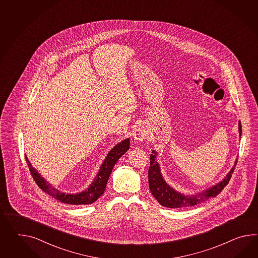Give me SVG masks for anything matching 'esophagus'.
Instances as JSON below:
<instances>
[{
    "mask_svg": "<svg viewBox=\"0 0 258 258\" xmlns=\"http://www.w3.org/2000/svg\"><path fill=\"white\" fill-rule=\"evenodd\" d=\"M132 136H133L132 137L133 141L135 143H141L148 136V132H147V130L145 128V126L143 125H140L137 128H135Z\"/></svg>",
    "mask_w": 258,
    "mask_h": 258,
    "instance_id": "obj_1",
    "label": "esophagus"
}]
</instances>
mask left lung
<instances>
[{
	"label": "left lung",
	"instance_id": "obj_1",
	"mask_svg": "<svg viewBox=\"0 0 258 258\" xmlns=\"http://www.w3.org/2000/svg\"><path fill=\"white\" fill-rule=\"evenodd\" d=\"M239 137L241 136V124L239 122ZM157 153L155 150H152L150 155V167L148 171V181H149V188L151 190L152 195L157 200L159 204L167 208H182L194 206L201 202L206 201L211 198H214L220 193L226 184L229 182L230 177L235 170V165L232 169L228 171L225 178L214 184L211 187L202 190L192 195H184L176 191L175 189L171 187L168 182L164 180L163 175L160 170V165L157 160Z\"/></svg>",
	"mask_w": 258,
	"mask_h": 258
}]
</instances>
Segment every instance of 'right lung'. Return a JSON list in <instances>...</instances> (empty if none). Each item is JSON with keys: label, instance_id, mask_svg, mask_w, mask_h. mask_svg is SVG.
Listing matches in <instances>:
<instances>
[{"label": "right lung", "instance_id": "1", "mask_svg": "<svg viewBox=\"0 0 258 258\" xmlns=\"http://www.w3.org/2000/svg\"><path fill=\"white\" fill-rule=\"evenodd\" d=\"M128 148H130V138L125 139L117 145H114L107 154L106 157L101 163L97 175L95 176L93 181L89 184L88 188L85 189L80 193H76V194L64 193L62 191L54 187L50 182H47L44 177L38 172L36 169L32 167L27 156L25 157L34 181L37 183L38 186L46 194L53 197L57 201L66 204L87 205L95 202L104 193L108 179L110 177L114 165L118 161L120 157L128 150Z\"/></svg>", "mask_w": 258, "mask_h": 258}]
</instances>
